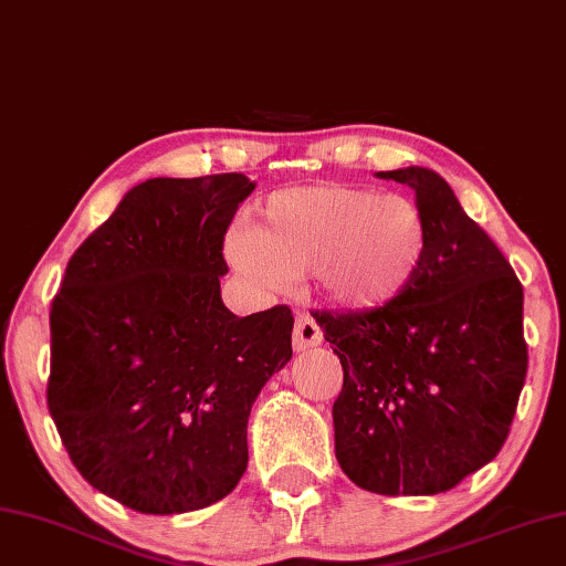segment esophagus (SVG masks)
<instances>
[{
  "mask_svg": "<svg viewBox=\"0 0 566 566\" xmlns=\"http://www.w3.org/2000/svg\"><path fill=\"white\" fill-rule=\"evenodd\" d=\"M319 343H322V329L315 322V317L297 315V322H294V349L302 353V349H310Z\"/></svg>",
  "mask_w": 566,
  "mask_h": 566,
  "instance_id": "34e87169",
  "label": "esophagus"
}]
</instances>
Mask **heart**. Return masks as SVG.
Masks as SVG:
<instances>
[{"label": "heart", "instance_id": "heart-1", "mask_svg": "<svg viewBox=\"0 0 566 566\" xmlns=\"http://www.w3.org/2000/svg\"><path fill=\"white\" fill-rule=\"evenodd\" d=\"M428 244L426 213L410 196L317 184L269 196L256 231H231L227 256L264 290L310 272L335 307L370 312L410 290Z\"/></svg>", "mask_w": 566, "mask_h": 566}]
</instances>
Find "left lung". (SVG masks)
Instances as JSON below:
<instances>
[{
  "label": "left lung",
  "instance_id": "1",
  "mask_svg": "<svg viewBox=\"0 0 566 566\" xmlns=\"http://www.w3.org/2000/svg\"><path fill=\"white\" fill-rule=\"evenodd\" d=\"M408 184L428 221L423 272L370 312H315L343 363L332 406L335 455L357 486L433 496L496 459L526 378L524 290L514 269L436 170Z\"/></svg>",
  "mask_w": 566,
  "mask_h": 566
}]
</instances>
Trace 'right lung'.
Instances as JSON below:
<instances>
[{"mask_svg":"<svg viewBox=\"0 0 566 566\" xmlns=\"http://www.w3.org/2000/svg\"><path fill=\"white\" fill-rule=\"evenodd\" d=\"M244 174L150 178L67 262L50 310L48 408L90 486L140 514H184L244 476L249 412L292 357L286 304L221 302L223 237Z\"/></svg>","mask_w":566,"mask_h":566,"instance_id":"obj_1","label":"right lung"}]
</instances>
